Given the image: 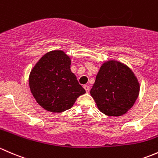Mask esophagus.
Masks as SVG:
<instances>
[{"label":"esophagus","mask_w":158,"mask_h":158,"mask_svg":"<svg viewBox=\"0 0 158 158\" xmlns=\"http://www.w3.org/2000/svg\"><path fill=\"white\" fill-rule=\"evenodd\" d=\"M84 88L86 90V92L89 93V91H90V87L88 85H84Z\"/></svg>","instance_id":"1"}]
</instances>
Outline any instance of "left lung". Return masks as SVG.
<instances>
[{
  "mask_svg": "<svg viewBox=\"0 0 158 158\" xmlns=\"http://www.w3.org/2000/svg\"><path fill=\"white\" fill-rule=\"evenodd\" d=\"M140 84L133 71L115 60L104 62L90 90L97 108L108 116H120L133 106Z\"/></svg>",
  "mask_w": 158,
  "mask_h": 158,
  "instance_id": "1",
  "label": "left lung"
}]
</instances>
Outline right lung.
<instances>
[{"label": "right lung", "instance_id": "right-lung-1", "mask_svg": "<svg viewBox=\"0 0 158 158\" xmlns=\"http://www.w3.org/2000/svg\"><path fill=\"white\" fill-rule=\"evenodd\" d=\"M71 60L64 52H47L31 70L30 91L40 106L52 113H61L73 106L86 93L71 71Z\"/></svg>", "mask_w": 158, "mask_h": 158}]
</instances>
